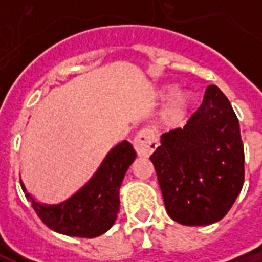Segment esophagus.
Returning a JSON list of instances; mask_svg holds the SVG:
<instances>
[{"instance_id": "obj_1", "label": "esophagus", "mask_w": 262, "mask_h": 262, "mask_svg": "<svg viewBox=\"0 0 262 262\" xmlns=\"http://www.w3.org/2000/svg\"><path fill=\"white\" fill-rule=\"evenodd\" d=\"M159 144V139L156 136V133L150 129H143L136 135L133 140V146L139 156L147 157L153 153L156 147Z\"/></svg>"}]
</instances>
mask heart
<instances>
[{
    "label": "heart",
    "mask_w": 262,
    "mask_h": 262,
    "mask_svg": "<svg viewBox=\"0 0 262 262\" xmlns=\"http://www.w3.org/2000/svg\"><path fill=\"white\" fill-rule=\"evenodd\" d=\"M178 86L176 85H168L163 88V91L160 92V97L164 101L172 99L174 96V101L170 103V106L165 109L164 116L163 120L165 122V125L168 126H178L181 125L182 122L187 118L189 109L192 106L193 102V95L191 92H181L178 94Z\"/></svg>",
    "instance_id": "obj_1"
}]
</instances>
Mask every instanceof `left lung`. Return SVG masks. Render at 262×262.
I'll return each instance as SVG.
<instances>
[{
	"mask_svg": "<svg viewBox=\"0 0 262 262\" xmlns=\"http://www.w3.org/2000/svg\"><path fill=\"white\" fill-rule=\"evenodd\" d=\"M150 160L171 219L185 226L223 219L244 184L240 125L225 94L209 85L187 125L164 133Z\"/></svg>",
	"mask_w": 262,
	"mask_h": 262,
	"instance_id": "left-lung-1",
	"label": "left lung"
}]
</instances>
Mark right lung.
<instances>
[{
  "instance_id": "obj_1",
  "label": "right lung",
  "mask_w": 262,
  "mask_h": 262,
  "mask_svg": "<svg viewBox=\"0 0 262 262\" xmlns=\"http://www.w3.org/2000/svg\"><path fill=\"white\" fill-rule=\"evenodd\" d=\"M136 159L127 140L116 144L105 156L95 174L85 185L57 205L36 201L20 181L22 191L45 225L60 234L92 238L106 233L119 212V189L126 171Z\"/></svg>"
}]
</instances>
